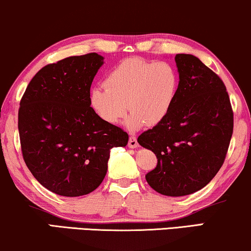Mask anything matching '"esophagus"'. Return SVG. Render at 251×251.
Masks as SVG:
<instances>
[{
	"label": "esophagus",
	"mask_w": 251,
	"mask_h": 251,
	"mask_svg": "<svg viewBox=\"0 0 251 251\" xmlns=\"http://www.w3.org/2000/svg\"><path fill=\"white\" fill-rule=\"evenodd\" d=\"M128 146L130 147V149H136V147L138 146V142H137V138L135 136H130Z\"/></svg>",
	"instance_id": "34e87169"
}]
</instances>
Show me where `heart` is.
Here are the masks:
<instances>
[{
	"label": "heart",
	"instance_id": "1",
	"mask_svg": "<svg viewBox=\"0 0 251 251\" xmlns=\"http://www.w3.org/2000/svg\"><path fill=\"white\" fill-rule=\"evenodd\" d=\"M178 90V74L166 60L147 61L129 58L119 64L105 80L104 87H95L89 101L99 118L114 125L130 113L125 125L137 130L146 125L162 122L173 108Z\"/></svg>",
	"mask_w": 251,
	"mask_h": 251
}]
</instances>
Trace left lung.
<instances>
[{
  "mask_svg": "<svg viewBox=\"0 0 251 251\" xmlns=\"http://www.w3.org/2000/svg\"><path fill=\"white\" fill-rule=\"evenodd\" d=\"M177 96L162 122L138 137L157 164L146 180L157 193L184 197L210 183L224 163L233 133L225 84L193 54L178 53Z\"/></svg>",
  "mask_w": 251,
  "mask_h": 251,
  "instance_id": "1",
  "label": "left lung"
}]
</instances>
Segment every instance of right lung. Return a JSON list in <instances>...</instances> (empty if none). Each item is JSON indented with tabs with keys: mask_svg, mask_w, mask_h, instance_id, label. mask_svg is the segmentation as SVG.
Masks as SVG:
<instances>
[{
	"mask_svg": "<svg viewBox=\"0 0 251 251\" xmlns=\"http://www.w3.org/2000/svg\"><path fill=\"white\" fill-rule=\"evenodd\" d=\"M104 57L92 52L44 66L24 94L18 112L27 168L48 190L63 197L95 191L107 173L113 147L128 133L99 118L89 95Z\"/></svg>",
	"mask_w": 251,
	"mask_h": 251,
	"instance_id": "1",
	"label": "right lung"
}]
</instances>
